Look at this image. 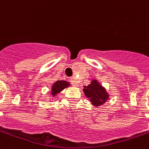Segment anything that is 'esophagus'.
<instances>
[{
  "instance_id": "34e87169",
  "label": "esophagus",
  "mask_w": 149,
  "mask_h": 149,
  "mask_svg": "<svg viewBox=\"0 0 149 149\" xmlns=\"http://www.w3.org/2000/svg\"><path fill=\"white\" fill-rule=\"evenodd\" d=\"M70 83L72 86H78V83H77V79L76 78H71L70 79Z\"/></svg>"
}]
</instances>
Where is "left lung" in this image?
<instances>
[{"mask_svg": "<svg viewBox=\"0 0 149 149\" xmlns=\"http://www.w3.org/2000/svg\"><path fill=\"white\" fill-rule=\"evenodd\" d=\"M88 86H83V91L93 106L98 107L102 106L109 100V94L97 79H92Z\"/></svg>", "mask_w": 149, "mask_h": 149, "instance_id": "obj_1", "label": "left lung"}]
</instances>
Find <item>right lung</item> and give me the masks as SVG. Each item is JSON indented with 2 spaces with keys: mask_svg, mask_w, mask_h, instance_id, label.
Instances as JSON below:
<instances>
[{
  "mask_svg": "<svg viewBox=\"0 0 149 149\" xmlns=\"http://www.w3.org/2000/svg\"><path fill=\"white\" fill-rule=\"evenodd\" d=\"M71 86V84L67 81L65 80H57L52 85L51 89L49 90V101L54 100V97L56 96L60 92H62L64 89L68 88Z\"/></svg>",
  "mask_w": 149,
  "mask_h": 149,
  "instance_id": "obj_1",
  "label": "right lung"
}]
</instances>
